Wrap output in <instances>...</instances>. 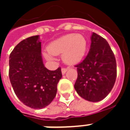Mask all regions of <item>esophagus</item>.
Segmentation results:
<instances>
[{"label": "esophagus", "mask_w": 130, "mask_h": 130, "mask_svg": "<svg viewBox=\"0 0 130 130\" xmlns=\"http://www.w3.org/2000/svg\"><path fill=\"white\" fill-rule=\"evenodd\" d=\"M67 71V68H65V67H63L62 69H61V71H62V74H65L66 73V71Z\"/></svg>", "instance_id": "obj_1"}]
</instances>
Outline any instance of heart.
Masks as SVG:
<instances>
[{"label":"heart","mask_w":130,"mask_h":130,"mask_svg":"<svg viewBox=\"0 0 130 130\" xmlns=\"http://www.w3.org/2000/svg\"><path fill=\"white\" fill-rule=\"evenodd\" d=\"M86 48V40L83 36L69 34L51 42L48 46V51L51 55L45 54V57L46 59H51L52 55L63 54L62 57L65 63L75 64L83 59Z\"/></svg>","instance_id":"heart-1"}]
</instances>
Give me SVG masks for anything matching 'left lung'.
Masks as SVG:
<instances>
[{
	"mask_svg": "<svg viewBox=\"0 0 130 130\" xmlns=\"http://www.w3.org/2000/svg\"><path fill=\"white\" fill-rule=\"evenodd\" d=\"M75 67L77 78L74 88L80 96L90 102H99L109 94L116 80L117 64L105 38L93 33L90 51Z\"/></svg>",
	"mask_w": 130,
	"mask_h": 130,
	"instance_id": "8db88e82",
	"label": "left lung"
}]
</instances>
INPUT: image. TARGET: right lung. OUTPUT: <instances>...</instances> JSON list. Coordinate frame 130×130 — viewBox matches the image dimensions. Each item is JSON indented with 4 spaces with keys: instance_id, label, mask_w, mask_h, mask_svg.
<instances>
[{
    "instance_id": "1",
    "label": "right lung",
    "mask_w": 130,
    "mask_h": 130,
    "mask_svg": "<svg viewBox=\"0 0 130 130\" xmlns=\"http://www.w3.org/2000/svg\"><path fill=\"white\" fill-rule=\"evenodd\" d=\"M9 75L18 99L31 109L44 108L56 96L62 77L61 67L50 71L44 67L39 36L20 42L9 56Z\"/></svg>"
}]
</instances>
